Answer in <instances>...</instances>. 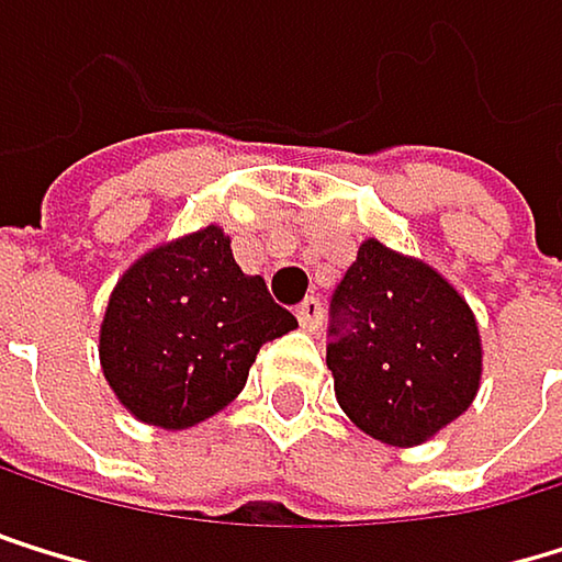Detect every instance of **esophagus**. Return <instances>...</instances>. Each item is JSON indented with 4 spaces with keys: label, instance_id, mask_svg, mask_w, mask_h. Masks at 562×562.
<instances>
[{
    "label": "esophagus",
    "instance_id": "esophagus-1",
    "mask_svg": "<svg viewBox=\"0 0 562 562\" xmlns=\"http://www.w3.org/2000/svg\"><path fill=\"white\" fill-rule=\"evenodd\" d=\"M296 319H300V327L303 330H319V323H323V303L316 296H306L300 306H296Z\"/></svg>",
    "mask_w": 562,
    "mask_h": 562
}]
</instances>
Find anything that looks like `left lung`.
Listing matches in <instances>:
<instances>
[{
    "label": "left lung",
    "instance_id": "8db88e82",
    "mask_svg": "<svg viewBox=\"0 0 562 562\" xmlns=\"http://www.w3.org/2000/svg\"><path fill=\"white\" fill-rule=\"evenodd\" d=\"M327 367L340 407L378 441H428L472 404L482 344L469 303L418 262L367 239L330 300Z\"/></svg>",
    "mask_w": 562,
    "mask_h": 562
}]
</instances>
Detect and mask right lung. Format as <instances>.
Returning <instances> with one entry per match:
<instances>
[{
  "label": "right lung",
  "mask_w": 562,
  "mask_h": 562,
  "mask_svg": "<svg viewBox=\"0 0 562 562\" xmlns=\"http://www.w3.org/2000/svg\"><path fill=\"white\" fill-rule=\"evenodd\" d=\"M293 327L296 316L209 225L124 272L106 303L100 360L134 418L178 431L222 412L246 387L259 347Z\"/></svg>",
  "instance_id": "1"
}]
</instances>
